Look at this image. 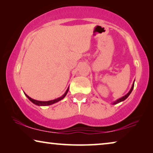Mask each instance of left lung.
Segmentation results:
<instances>
[{
    "mask_svg": "<svg viewBox=\"0 0 153 153\" xmlns=\"http://www.w3.org/2000/svg\"><path fill=\"white\" fill-rule=\"evenodd\" d=\"M134 82H135V81H134ZM133 88H134V83H133V86H132V87H131V90L129 91V92L126 95H125L124 96H123V97H121V98H120V99L117 100H116L115 102H114L113 103H112V104H118V103H120V102H122V101H124V100H126V99L127 98V97L129 96L130 94H131V93L132 91H133Z\"/></svg>",
    "mask_w": 153,
    "mask_h": 153,
    "instance_id": "obj_1",
    "label": "left lung"
}]
</instances>
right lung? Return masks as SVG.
I'll return each instance as SVG.
<instances>
[{
  "mask_svg": "<svg viewBox=\"0 0 153 153\" xmlns=\"http://www.w3.org/2000/svg\"><path fill=\"white\" fill-rule=\"evenodd\" d=\"M69 87H68L67 91H66V92L65 93V94H64L63 95H62V96L60 97H58V98H57L56 100H50V101H38V100H33V99L31 98V97H29L28 95H27V94H25V95H26L27 98H28L29 100H30V101L32 102V103H33L34 104H36V105H38V106H49V105H51V104L56 103V102H58L59 101H60L61 100H62L64 97H65L66 95H67L68 91H69Z\"/></svg>",
  "mask_w": 153,
  "mask_h": 153,
  "instance_id": "add662e5",
  "label": "right lung"
}]
</instances>
